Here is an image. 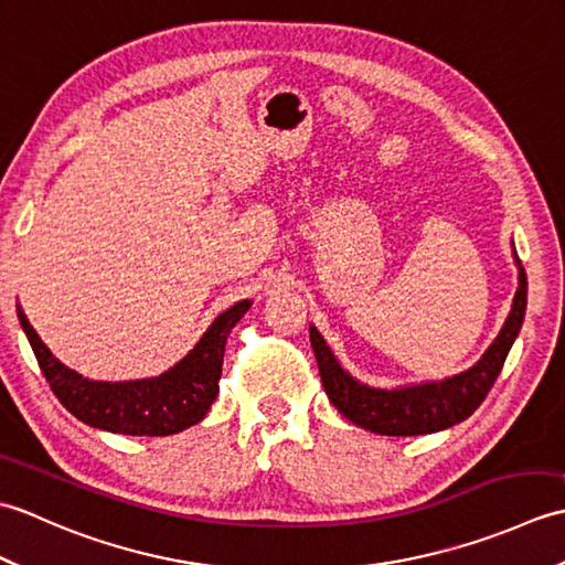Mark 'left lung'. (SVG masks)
Segmentation results:
<instances>
[{
    "instance_id": "obj_1",
    "label": "left lung",
    "mask_w": 565,
    "mask_h": 565,
    "mask_svg": "<svg viewBox=\"0 0 565 565\" xmlns=\"http://www.w3.org/2000/svg\"><path fill=\"white\" fill-rule=\"evenodd\" d=\"M514 262L520 269V289L514 294L505 326H502L495 342L488 347L481 362L451 379L427 381L393 391L371 388L347 374L330 352L328 342L322 340V334L310 326V344H313L322 388H326L330 403L354 425L388 437L429 435V431L463 423L493 388L510 347L522 328L526 310V274L518 255H514Z\"/></svg>"
}]
</instances>
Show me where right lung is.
Segmentation results:
<instances>
[{"label":"right lung","instance_id":"add662e5","mask_svg":"<svg viewBox=\"0 0 565 565\" xmlns=\"http://www.w3.org/2000/svg\"><path fill=\"white\" fill-rule=\"evenodd\" d=\"M249 306L252 301H239L227 308L211 322L194 350L164 374L116 383L84 379L67 369L35 334L21 306L19 320L57 401L84 425L114 435L164 437L196 425L209 413L218 395L225 340Z\"/></svg>","mask_w":565,"mask_h":565}]
</instances>
